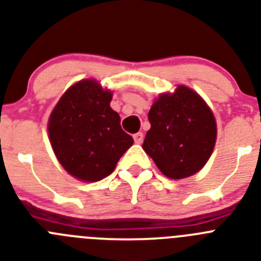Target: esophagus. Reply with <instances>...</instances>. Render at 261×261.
Returning <instances> with one entry per match:
<instances>
[{
  "label": "esophagus",
  "instance_id": "esophagus-1",
  "mask_svg": "<svg viewBox=\"0 0 261 261\" xmlns=\"http://www.w3.org/2000/svg\"><path fill=\"white\" fill-rule=\"evenodd\" d=\"M133 138H135L136 144H142V141H144V133L142 132L136 133V135L133 136Z\"/></svg>",
  "mask_w": 261,
  "mask_h": 261
}]
</instances>
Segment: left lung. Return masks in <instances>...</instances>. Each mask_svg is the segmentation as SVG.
Here are the masks:
<instances>
[{
	"label": "left lung",
	"instance_id": "left-lung-1",
	"mask_svg": "<svg viewBox=\"0 0 261 261\" xmlns=\"http://www.w3.org/2000/svg\"><path fill=\"white\" fill-rule=\"evenodd\" d=\"M150 129L142 149L170 179L199 172L213 153L217 124L211 108L192 89L161 94L149 111Z\"/></svg>",
	"mask_w": 261,
	"mask_h": 261
}]
</instances>
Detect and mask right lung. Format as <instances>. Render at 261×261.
Wrapping results in <instances>:
<instances>
[{
	"label": "right lung",
	"mask_w": 261,
	"mask_h": 261,
	"mask_svg": "<svg viewBox=\"0 0 261 261\" xmlns=\"http://www.w3.org/2000/svg\"><path fill=\"white\" fill-rule=\"evenodd\" d=\"M112 93L95 80H82L66 90L48 121L52 149L71 176L98 181L114 171L133 145L110 107Z\"/></svg>",
	"instance_id": "obj_1"
}]
</instances>
